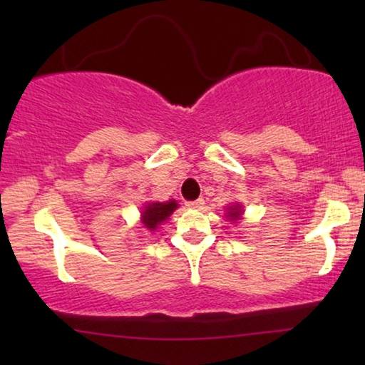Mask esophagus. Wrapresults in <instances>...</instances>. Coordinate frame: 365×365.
I'll return each mask as SVG.
<instances>
[{
  "mask_svg": "<svg viewBox=\"0 0 365 365\" xmlns=\"http://www.w3.org/2000/svg\"><path fill=\"white\" fill-rule=\"evenodd\" d=\"M187 206L192 207V209H202L204 207V199H196V201H189Z\"/></svg>",
  "mask_w": 365,
  "mask_h": 365,
  "instance_id": "1",
  "label": "esophagus"
}]
</instances>
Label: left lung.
Instances as JSON below:
<instances>
[{
    "label": "left lung",
    "instance_id": "8db88e82",
    "mask_svg": "<svg viewBox=\"0 0 365 365\" xmlns=\"http://www.w3.org/2000/svg\"><path fill=\"white\" fill-rule=\"evenodd\" d=\"M239 214H241V212H239V206H234V207L231 209V211H229V217H231V219H237Z\"/></svg>",
    "mask_w": 365,
    "mask_h": 365
}]
</instances>
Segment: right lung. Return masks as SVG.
Returning a JSON list of instances; mask_svg holds the SVG:
<instances>
[{
  "label": "right lung",
  "mask_w": 365,
  "mask_h": 365,
  "mask_svg": "<svg viewBox=\"0 0 365 365\" xmlns=\"http://www.w3.org/2000/svg\"><path fill=\"white\" fill-rule=\"evenodd\" d=\"M176 207H178L176 201L148 204L146 209H144V212H143V224L149 229V231H154L159 224H161L163 221H166L168 216H171Z\"/></svg>",
  "instance_id": "1"
}]
</instances>
